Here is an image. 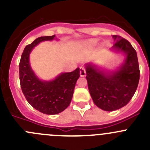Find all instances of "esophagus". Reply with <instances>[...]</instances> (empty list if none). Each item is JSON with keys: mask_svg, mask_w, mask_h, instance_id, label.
Listing matches in <instances>:
<instances>
[{"mask_svg": "<svg viewBox=\"0 0 150 150\" xmlns=\"http://www.w3.org/2000/svg\"><path fill=\"white\" fill-rule=\"evenodd\" d=\"M79 74L81 76H84L86 75L85 69L84 67H80L79 68Z\"/></svg>", "mask_w": 150, "mask_h": 150, "instance_id": "obj_1", "label": "esophagus"}]
</instances>
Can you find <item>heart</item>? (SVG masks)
<instances>
[{
	"label": "heart",
	"mask_w": 150,
	"mask_h": 150,
	"mask_svg": "<svg viewBox=\"0 0 150 150\" xmlns=\"http://www.w3.org/2000/svg\"><path fill=\"white\" fill-rule=\"evenodd\" d=\"M97 43H98L97 40H95V39L90 40V41H87V45L90 47H94V46H96V44H97Z\"/></svg>",
	"instance_id": "b5f03b06"
}]
</instances>
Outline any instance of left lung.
<instances>
[{"instance_id":"1","label":"left lung","mask_w":150,"mask_h":150,"mask_svg":"<svg viewBox=\"0 0 150 150\" xmlns=\"http://www.w3.org/2000/svg\"><path fill=\"white\" fill-rule=\"evenodd\" d=\"M115 43L111 51L122 53L123 62L114 70L95 63L85 64L88 89L95 104L107 112L125 106L134 95L139 77L137 54L129 41L120 35H112Z\"/></svg>"}]
</instances>
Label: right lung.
I'll return each instance as SVG.
<instances>
[{"label":"right lung","mask_w":150,"mask_h":150,"mask_svg":"<svg viewBox=\"0 0 150 150\" xmlns=\"http://www.w3.org/2000/svg\"><path fill=\"white\" fill-rule=\"evenodd\" d=\"M57 38L55 35L42 36L25 47L19 65L22 90L28 103L36 110L46 115H57L70 104L74 87L79 77V69L72 72L61 73L51 80H43L37 76L30 63V54L38 44Z\"/></svg>","instance_id":"right-lung-1"}]
</instances>
